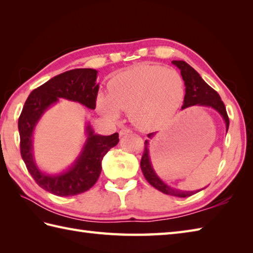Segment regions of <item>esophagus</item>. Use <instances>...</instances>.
<instances>
[{
	"mask_svg": "<svg viewBox=\"0 0 253 253\" xmlns=\"http://www.w3.org/2000/svg\"><path fill=\"white\" fill-rule=\"evenodd\" d=\"M129 132H131V130L128 129V128H122V129L120 130V136L123 137V136H125V135H127V133H129Z\"/></svg>",
	"mask_w": 253,
	"mask_h": 253,
	"instance_id": "esophagus-1",
	"label": "esophagus"
}]
</instances>
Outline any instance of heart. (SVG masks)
I'll use <instances>...</instances> for the list:
<instances>
[{
	"label": "heart",
	"mask_w": 253,
	"mask_h": 253,
	"mask_svg": "<svg viewBox=\"0 0 253 253\" xmlns=\"http://www.w3.org/2000/svg\"><path fill=\"white\" fill-rule=\"evenodd\" d=\"M184 98L185 82L176 69L140 63L112 78L109 94L96 96V107L110 120L128 112L133 125L151 129L173 117Z\"/></svg>",
	"instance_id": "b5f03b06"
}]
</instances>
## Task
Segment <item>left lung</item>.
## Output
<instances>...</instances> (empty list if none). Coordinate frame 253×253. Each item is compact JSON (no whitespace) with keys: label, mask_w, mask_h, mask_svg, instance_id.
Instances as JSON below:
<instances>
[{"label":"left lung","mask_w":253,"mask_h":253,"mask_svg":"<svg viewBox=\"0 0 253 253\" xmlns=\"http://www.w3.org/2000/svg\"><path fill=\"white\" fill-rule=\"evenodd\" d=\"M173 65H175L180 71L181 77L185 82V99L184 104H182L181 109H187L193 105L199 106H207L212 107L213 110H215L219 115L222 116L223 121L226 125V132L228 130L229 126V120L226 113V107H225L223 101L221 100V96L218 95L215 90L212 89L210 85L204 82L202 77L199 75V73L193 69L189 64L186 63L185 61H171ZM154 132L149 133V138H153ZM140 168L142 173L146 177V179L151 186H153L155 189L160 190L161 192L165 193V195L179 197V198H186L190 197L195 193L201 191L202 189L193 190V191H187V190H180L177 188L170 187L168 184L160 178L158 174L155 173V170L152 166L151 159H150V150H149V140L144 141V151L141 158ZM204 189V188H203Z\"/></svg>","instance_id":"8db88e82"}]
</instances>
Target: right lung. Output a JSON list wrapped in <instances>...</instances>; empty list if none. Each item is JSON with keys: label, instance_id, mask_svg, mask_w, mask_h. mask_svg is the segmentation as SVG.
Listing matches in <instances>:
<instances>
[{"label": "right lung", "instance_id": "add662e5", "mask_svg": "<svg viewBox=\"0 0 253 253\" xmlns=\"http://www.w3.org/2000/svg\"><path fill=\"white\" fill-rule=\"evenodd\" d=\"M96 77L98 71L92 68H76L57 75L32 91L19 116L20 153L26 168L42 189L55 196L69 197L89 190L101 174L104 155L120 141L117 132L110 136L98 135L88 122L84 146L66 169L56 174L45 173L35 160L34 133L41 117L60 99L77 102L94 110L99 91Z\"/></svg>", "mask_w": 253, "mask_h": 253}]
</instances>
